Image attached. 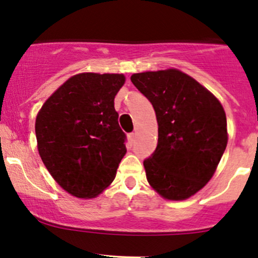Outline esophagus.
<instances>
[{"mask_svg": "<svg viewBox=\"0 0 258 258\" xmlns=\"http://www.w3.org/2000/svg\"><path fill=\"white\" fill-rule=\"evenodd\" d=\"M135 138H136V134H135V132H132V134L128 135V142H130V145H132V143L135 142Z\"/></svg>", "mask_w": 258, "mask_h": 258, "instance_id": "esophagus-1", "label": "esophagus"}]
</instances>
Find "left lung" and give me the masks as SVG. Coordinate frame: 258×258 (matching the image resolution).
<instances>
[{
	"label": "left lung",
	"instance_id": "left-lung-1",
	"mask_svg": "<svg viewBox=\"0 0 258 258\" xmlns=\"http://www.w3.org/2000/svg\"><path fill=\"white\" fill-rule=\"evenodd\" d=\"M152 104L158 143L143 161L148 183L165 199L184 200L210 180L227 145L226 115L219 100L177 69L134 74Z\"/></svg>",
	"mask_w": 258,
	"mask_h": 258
}]
</instances>
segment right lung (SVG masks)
<instances>
[{
    "label": "right lung",
    "mask_w": 258,
    "mask_h": 258,
    "mask_svg": "<svg viewBox=\"0 0 258 258\" xmlns=\"http://www.w3.org/2000/svg\"><path fill=\"white\" fill-rule=\"evenodd\" d=\"M122 74L83 73L44 102L36 120L38 152L51 177L77 198H94L115 179L126 134L113 100Z\"/></svg>",
    "instance_id": "add662e5"
}]
</instances>
